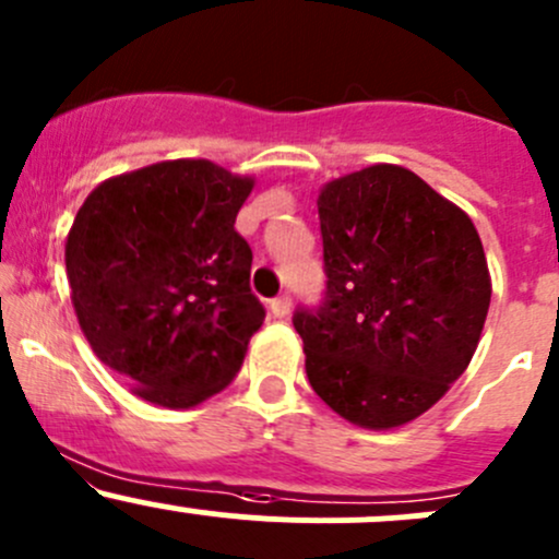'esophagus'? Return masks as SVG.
<instances>
[{"instance_id":"obj_1","label":"esophagus","mask_w":559,"mask_h":559,"mask_svg":"<svg viewBox=\"0 0 559 559\" xmlns=\"http://www.w3.org/2000/svg\"><path fill=\"white\" fill-rule=\"evenodd\" d=\"M289 310H292L289 295H281L270 302V313H273V319H286V316H289Z\"/></svg>"}]
</instances>
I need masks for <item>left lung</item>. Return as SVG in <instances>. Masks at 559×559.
<instances>
[{"mask_svg": "<svg viewBox=\"0 0 559 559\" xmlns=\"http://www.w3.org/2000/svg\"><path fill=\"white\" fill-rule=\"evenodd\" d=\"M326 299L297 310L305 372L321 402L369 431L407 426L466 372L490 270L472 216L393 163L319 192Z\"/></svg>", "mask_w": 559, "mask_h": 559, "instance_id": "8db88e82", "label": "left lung"}]
</instances>
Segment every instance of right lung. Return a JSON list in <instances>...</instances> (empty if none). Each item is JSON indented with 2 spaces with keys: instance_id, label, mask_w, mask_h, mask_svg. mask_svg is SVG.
I'll return each instance as SVG.
<instances>
[{
  "instance_id": "1",
  "label": "right lung",
  "mask_w": 559,
  "mask_h": 559,
  "mask_svg": "<svg viewBox=\"0 0 559 559\" xmlns=\"http://www.w3.org/2000/svg\"><path fill=\"white\" fill-rule=\"evenodd\" d=\"M254 190L211 160L102 181L67 235V278L93 354L144 402L190 409L225 391L264 321L235 216Z\"/></svg>"
}]
</instances>
